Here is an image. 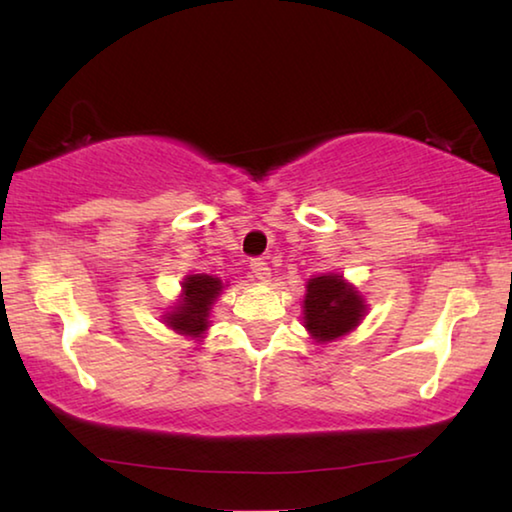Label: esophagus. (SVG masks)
Returning a JSON list of instances; mask_svg holds the SVG:
<instances>
[{"label": "esophagus", "instance_id": "esophagus-1", "mask_svg": "<svg viewBox=\"0 0 512 512\" xmlns=\"http://www.w3.org/2000/svg\"><path fill=\"white\" fill-rule=\"evenodd\" d=\"M251 274H254V277L258 279V281H263V283H267L272 279V272H270V265H267L263 258H254V261H251Z\"/></svg>", "mask_w": 512, "mask_h": 512}]
</instances>
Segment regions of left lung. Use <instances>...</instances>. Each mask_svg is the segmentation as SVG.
<instances>
[{
  "label": "left lung",
  "instance_id": "8db88e82",
  "mask_svg": "<svg viewBox=\"0 0 512 512\" xmlns=\"http://www.w3.org/2000/svg\"><path fill=\"white\" fill-rule=\"evenodd\" d=\"M368 311L364 295L343 274L327 272L306 281L302 316L316 343H332L359 327Z\"/></svg>",
  "mask_w": 512,
  "mask_h": 512
}]
</instances>
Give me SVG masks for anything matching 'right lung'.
I'll return each mask as SVG.
<instances>
[{"instance_id": "add662e5", "label": "right lung", "mask_w": 512, "mask_h": 512, "mask_svg": "<svg viewBox=\"0 0 512 512\" xmlns=\"http://www.w3.org/2000/svg\"><path fill=\"white\" fill-rule=\"evenodd\" d=\"M229 283L212 274H187L180 281V295L169 311H164V325L176 334L199 341L210 327V309Z\"/></svg>"}]
</instances>
